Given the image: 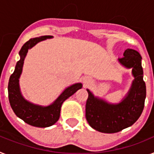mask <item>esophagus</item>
Wrapping results in <instances>:
<instances>
[{"label":"esophagus","instance_id":"esophagus-1","mask_svg":"<svg viewBox=\"0 0 154 154\" xmlns=\"http://www.w3.org/2000/svg\"><path fill=\"white\" fill-rule=\"evenodd\" d=\"M82 82H83L84 86H88V85L92 83L93 81L92 79H91V77H89V76H85V77H83V79H82Z\"/></svg>","mask_w":154,"mask_h":154}]
</instances>
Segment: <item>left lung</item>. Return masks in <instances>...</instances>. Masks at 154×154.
<instances>
[{
	"label": "left lung",
	"instance_id": "1",
	"mask_svg": "<svg viewBox=\"0 0 154 154\" xmlns=\"http://www.w3.org/2000/svg\"><path fill=\"white\" fill-rule=\"evenodd\" d=\"M121 65L131 68L132 81L128 94L119 103H110L94 96L89 89L86 104V118L91 128L102 133H116L129 128L143 112L146 95L143 81L142 57L138 51L127 49L124 57L118 58Z\"/></svg>",
	"mask_w": 154,
	"mask_h": 154
}]
</instances>
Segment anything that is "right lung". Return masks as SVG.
<instances>
[{
    "label": "right lung",
    "instance_id": "add662e5",
    "mask_svg": "<svg viewBox=\"0 0 154 154\" xmlns=\"http://www.w3.org/2000/svg\"><path fill=\"white\" fill-rule=\"evenodd\" d=\"M53 38V36L51 35H45L30 38L23 45L19 53L20 59L16 63L15 71L10 76L8 86L10 105L15 114L25 123L37 128H48L57 123L60 118V109L63 101L82 87L81 82L68 86L55 101L46 106L34 104L26 100L23 96L20 91V78L22 74L24 60L27 52L42 41Z\"/></svg>",
    "mask_w": 154,
    "mask_h": 154
}]
</instances>
